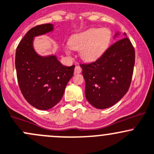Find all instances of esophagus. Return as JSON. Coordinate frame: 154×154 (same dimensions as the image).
I'll use <instances>...</instances> for the list:
<instances>
[{"label": "esophagus", "mask_w": 154, "mask_h": 154, "mask_svg": "<svg viewBox=\"0 0 154 154\" xmlns=\"http://www.w3.org/2000/svg\"><path fill=\"white\" fill-rule=\"evenodd\" d=\"M82 72V68L80 66H76L75 67V73H80Z\"/></svg>", "instance_id": "34e87169"}]
</instances>
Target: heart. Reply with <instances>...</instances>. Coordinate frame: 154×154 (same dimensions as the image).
<instances>
[{
  "label": "heart",
  "instance_id": "heart-1",
  "mask_svg": "<svg viewBox=\"0 0 154 154\" xmlns=\"http://www.w3.org/2000/svg\"><path fill=\"white\" fill-rule=\"evenodd\" d=\"M111 32L107 28H91L74 34L69 38V47L80 49L82 60L92 62L97 60L106 51L111 41Z\"/></svg>",
  "mask_w": 154,
  "mask_h": 154
}]
</instances>
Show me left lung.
Here are the masks:
<instances>
[{"label":"left lung","instance_id":"left-lung-1","mask_svg":"<svg viewBox=\"0 0 154 154\" xmlns=\"http://www.w3.org/2000/svg\"><path fill=\"white\" fill-rule=\"evenodd\" d=\"M124 36L126 37L116 41L96 61L80 64L85 80V97L97 109H107L116 104L130 86L135 49L125 33Z\"/></svg>","mask_w":154,"mask_h":154}]
</instances>
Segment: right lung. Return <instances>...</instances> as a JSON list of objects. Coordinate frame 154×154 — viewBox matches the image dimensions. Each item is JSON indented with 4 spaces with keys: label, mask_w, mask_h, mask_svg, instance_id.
<instances>
[{
    "label": "right lung",
    "mask_w": 154,
    "mask_h": 154,
    "mask_svg": "<svg viewBox=\"0 0 154 154\" xmlns=\"http://www.w3.org/2000/svg\"><path fill=\"white\" fill-rule=\"evenodd\" d=\"M53 29L52 24L32 27L16 48L15 63L19 88L27 103L39 110H48L60 102L75 68V65L63 66L55 55L43 57L35 51V36Z\"/></svg>",
    "instance_id": "right-lung-1"
}]
</instances>
